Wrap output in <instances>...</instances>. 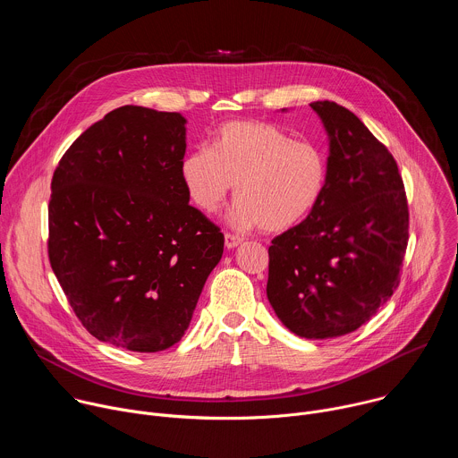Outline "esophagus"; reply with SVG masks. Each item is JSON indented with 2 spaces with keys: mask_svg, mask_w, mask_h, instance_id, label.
<instances>
[{
  "mask_svg": "<svg viewBox=\"0 0 458 458\" xmlns=\"http://www.w3.org/2000/svg\"><path fill=\"white\" fill-rule=\"evenodd\" d=\"M241 242H242V237H239V235H235V233H225V246H226L228 250L237 248Z\"/></svg>",
  "mask_w": 458,
  "mask_h": 458,
  "instance_id": "esophagus-1",
  "label": "esophagus"
}]
</instances>
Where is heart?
<instances>
[{
	"label": "heart",
	"mask_w": 458,
	"mask_h": 458,
	"mask_svg": "<svg viewBox=\"0 0 458 458\" xmlns=\"http://www.w3.org/2000/svg\"><path fill=\"white\" fill-rule=\"evenodd\" d=\"M188 199L203 214H216L235 184L232 219L242 228L279 233L304 221L318 205L328 161L310 143L265 121H230L219 126L212 147H199L181 161Z\"/></svg>",
	"instance_id": "1"
}]
</instances>
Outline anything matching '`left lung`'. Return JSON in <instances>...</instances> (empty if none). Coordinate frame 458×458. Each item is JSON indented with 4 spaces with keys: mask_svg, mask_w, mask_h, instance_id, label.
I'll use <instances>...</instances> for the list:
<instances>
[{
    "mask_svg": "<svg viewBox=\"0 0 458 458\" xmlns=\"http://www.w3.org/2000/svg\"><path fill=\"white\" fill-rule=\"evenodd\" d=\"M328 132V182L315 210L268 248L267 295L306 339L355 332L401 283L410 212L397 161L348 108L310 105Z\"/></svg>",
    "mask_w": 458,
    "mask_h": 458,
    "instance_id": "left-lung-1",
    "label": "left lung"
}]
</instances>
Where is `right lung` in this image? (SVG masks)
Here are the masks:
<instances>
[{"label":"right lung","mask_w":458,"mask_h":458,"mask_svg":"<svg viewBox=\"0 0 458 458\" xmlns=\"http://www.w3.org/2000/svg\"><path fill=\"white\" fill-rule=\"evenodd\" d=\"M186 119L124 105L63 154L48 203V259L101 343L163 352L184 335L225 235L188 205Z\"/></svg>","instance_id":"obj_1"}]
</instances>
